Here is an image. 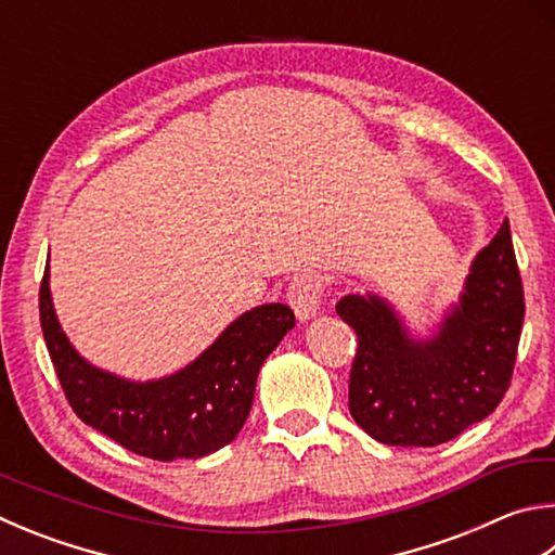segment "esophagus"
Masks as SVG:
<instances>
[{
    "label": "esophagus",
    "mask_w": 555,
    "mask_h": 555,
    "mask_svg": "<svg viewBox=\"0 0 555 555\" xmlns=\"http://www.w3.org/2000/svg\"><path fill=\"white\" fill-rule=\"evenodd\" d=\"M320 298H322V281L315 274H298L288 284L286 300H288V306L294 308L296 318L300 322H306V320L318 315Z\"/></svg>",
    "instance_id": "obj_1"
}]
</instances>
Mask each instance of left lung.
<instances>
[{"label":"left lung","instance_id":"1","mask_svg":"<svg viewBox=\"0 0 555 555\" xmlns=\"http://www.w3.org/2000/svg\"><path fill=\"white\" fill-rule=\"evenodd\" d=\"M337 315L357 332L349 412L388 447H437L500 405L515 369L524 288L509 223L473 259L459 304L415 337L386 298L349 294Z\"/></svg>","mask_w":555,"mask_h":555}]
</instances>
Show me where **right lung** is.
<instances>
[{
	"label": "right lung",
	"instance_id": "1",
	"mask_svg": "<svg viewBox=\"0 0 555 555\" xmlns=\"http://www.w3.org/2000/svg\"><path fill=\"white\" fill-rule=\"evenodd\" d=\"M294 325L288 306H257L177 374L128 380L89 364L69 345L50 298L48 267L40 281V327L67 402L85 425L155 461L204 459L230 444L249 415L261 364Z\"/></svg>",
	"mask_w": 555,
	"mask_h": 555
}]
</instances>
